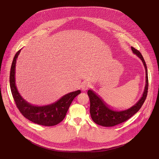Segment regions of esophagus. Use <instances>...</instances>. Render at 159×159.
Masks as SVG:
<instances>
[{
    "mask_svg": "<svg viewBox=\"0 0 159 159\" xmlns=\"http://www.w3.org/2000/svg\"><path fill=\"white\" fill-rule=\"evenodd\" d=\"M89 84L87 82H84L82 84V85L81 86V89L82 90H84H84H86L89 88Z\"/></svg>",
    "mask_w": 159,
    "mask_h": 159,
    "instance_id": "esophagus-1",
    "label": "esophagus"
}]
</instances>
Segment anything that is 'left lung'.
<instances>
[{
	"mask_svg": "<svg viewBox=\"0 0 159 159\" xmlns=\"http://www.w3.org/2000/svg\"><path fill=\"white\" fill-rule=\"evenodd\" d=\"M131 48L133 53L137 55V57L142 61L145 69L146 84L143 96L137 103L130 108L126 110L118 111L111 109L109 106H107L106 103L101 99V98L99 97V96L96 94L93 90L90 89L89 90L87 91V94L90 99V116H91L93 120L99 125L110 127L114 126L126 121L140 110L146 99L148 88L147 65L141 53L132 47Z\"/></svg>",
	"mask_w": 159,
	"mask_h": 159,
	"instance_id": "obj_1",
	"label": "left lung"
}]
</instances>
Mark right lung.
Wrapping results in <instances>:
<instances>
[{"instance_id": "1", "label": "right lung", "mask_w": 159, "mask_h": 159, "mask_svg": "<svg viewBox=\"0 0 159 159\" xmlns=\"http://www.w3.org/2000/svg\"><path fill=\"white\" fill-rule=\"evenodd\" d=\"M20 52L15 55L10 72V87L17 107L21 114L30 121L40 125L52 126L60 123L65 117L74 99L80 94V90L68 93L55 102L43 106H33L21 97L15 83V69L17 57Z\"/></svg>"}]
</instances>
